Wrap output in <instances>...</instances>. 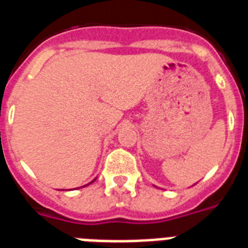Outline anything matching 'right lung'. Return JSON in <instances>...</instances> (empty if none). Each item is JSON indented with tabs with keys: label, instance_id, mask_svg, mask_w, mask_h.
<instances>
[{
	"label": "right lung",
	"instance_id": "1",
	"mask_svg": "<svg viewBox=\"0 0 248 248\" xmlns=\"http://www.w3.org/2000/svg\"><path fill=\"white\" fill-rule=\"evenodd\" d=\"M92 182H94V179H93V181H92ZM92 182H91V183H92ZM88 185H90V183H88ZM86 186H87V185H86Z\"/></svg>",
	"mask_w": 248,
	"mask_h": 248
}]
</instances>
